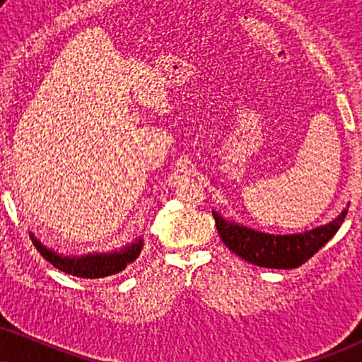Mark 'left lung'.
Here are the masks:
<instances>
[{"label": "left lung", "instance_id": "8db88e82", "mask_svg": "<svg viewBox=\"0 0 362 362\" xmlns=\"http://www.w3.org/2000/svg\"><path fill=\"white\" fill-rule=\"evenodd\" d=\"M347 215V209L336 220L327 225L304 231L297 235H270L257 231L235 221H226L221 215L213 211L216 230L221 236V242L240 258L253 265L265 269H297L314 257L324 247L337 230Z\"/></svg>", "mask_w": 362, "mask_h": 362}]
</instances>
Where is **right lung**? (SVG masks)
<instances>
[{
	"mask_svg": "<svg viewBox=\"0 0 362 362\" xmlns=\"http://www.w3.org/2000/svg\"><path fill=\"white\" fill-rule=\"evenodd\" d=\"M30 236L35 248L38 250L40 255L45 260L50 262L55 269L65 272L69 275L80 276V279H104V276L119 274V272L126 269L129 263H132L139 257L142 250V238L139 236L132 243L126 245V247L120 250H115V252L87 253V255L70 257L47 248L33 233H30Z\"/></svg>",
	"mask_w": 362,
	"mask_h": 362,
	"instance_id": "1",
	"label": "right lung"
}]
</instances>
